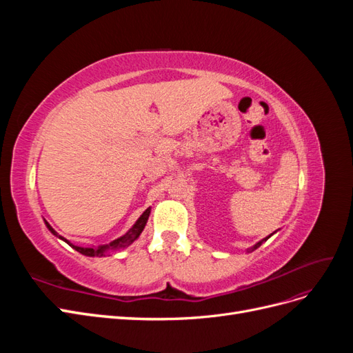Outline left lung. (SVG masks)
<instances>
[{
	"instance_id": "8db88e82",
	"label": "left lung",
	"mask_w": 353,
	"mask_h": 353,
	"mask_svg": "<svg viewBox=\"0 0 353 353\" xmlns=\"http://www.w3.org/2000/svg\"><path fill=\"white\" fill-rule=\"evenodd\" d=\"M271 236H272V234H271ZM271 236H268V237H265V239H262L259 243H256L254 245H253V248H250V249H248V252H253V250H256V249H258L259 248V245L263 243V241H266V240H268Z\"/></svg>"
}]
</instances>
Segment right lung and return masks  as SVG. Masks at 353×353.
<instances>
[{
  "instance_id": "add662e5",
  "label": "right lung",
  "mask_w": 353,
  "mask_h": 353,
  "mask_svg": "<svg viewBox=\"0 0 353 353\" xmlns=\"http://www.w3.org/2000/svg\"><path fill=\"white\" fill-rule=\"evenodd\" d=\"M150 212H152V208H148L143 212V215L137 219V222L134 223V225L128 230L122 237L116 239L113 241H110L109 244H101V245H91V248H81V245H74L72 244L69 240H66L65 237L59 236V234L54 231V228H52L50 223L46 221V225L47 228L51 231V234H54L56 237H59L60 240L66 241L70 248H73L77 252L85 254V256H91V258H94V256H99V258H101V256H105L109 253H113V252H117V250H122L125 248H128V245L132 244L138 237H140V234L143 232L145 223H147V219L148 216H150Z\"/></svg>"
}]
</instances>
